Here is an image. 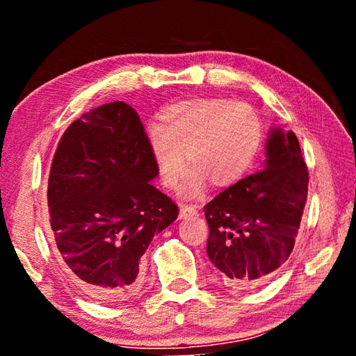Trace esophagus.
Instances as JSON below:
<instances>
[{
	"instance_id": "obj_1",
	"label": "esophagus",
	"mask_w": 356,
	"mask_h": 356,
	"mask_svg": "<svg viewBox=\"0 0 356 356\" xmlns=\"http://www.w3.org/2000/svg\"><path fill=\"white\" fill-rule=\"evenodd\" d=\"M195 215H197V210L195 206H191V204H180V218H190V216Z\"/></svg>"
}]
</instances>
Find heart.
Returning <instances> with one entry per match:
<instances>
[{"mask_svg":"<svg viewBox=\"0 0 356 356\" xmlns=\"http://www.w3.org/2000/svg\"><path fill=\"white\" fill-rule=\"evenodd\" d=\"M147 134L150 155L166 188L184 177L188 195L209 182L227 188L240 182L259 155L264 125L254 106L225 97L191 99L163 108ZM186 155L184 156L183 154Z\"/></svg>","mask_w":356,"mask_h":356,"instance_id":"b5f03b06","label":"heart"}]
</instances>
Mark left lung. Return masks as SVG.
<instances>
[{
	"label": "left lung",
	"mask_w": 356,
	"mask_h": 356,
	"mask_svg": "<svg viewBox=\"0 0 356 356\" xmlns=\"http://www.w3.org/2000/svg\"><path fill=\"white\" fill-rule=\"evenodd\" d=\"M265 150L262 171L204 207L209 259L232 289L264 284L287 261L308 197L309 172L293 131L275 129Z\"/></svg>",
	"instance_id": "left-lung-1"
}]
</instances>
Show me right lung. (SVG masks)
I'll return each instance as SVG.
<instances>
[{
    "label": "right lung",
    "mask_w": 356,
    "mask_h": 356,
    "mask_svg": "<svg viewBox=\"0 0 356 356\" xmlns=\"http://www.w3.org/2000/svg\"><path fill=\"white\" fill-rule=\"evenodd\" d=\"M147 135L124 102L94 108L59 140L48 176L56 256L89 297L120 303L141 286V257L176 221L177 204L156 190Z\"/></svg>",
    "instance_id": "obj_1"
}]
</instances>
